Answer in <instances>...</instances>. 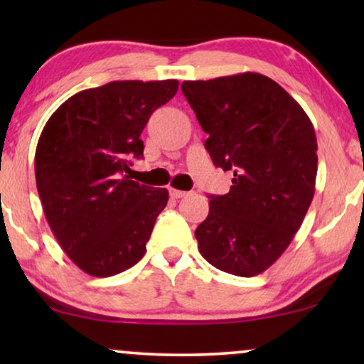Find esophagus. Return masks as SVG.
I'll list each match as a JSON object with an SVG mask.
<instances>
[{
  "label": "esophagus",
  "mask_w": 364,
  "mask_h": 364,
  "mask_svg": "<svg viewBox=\"0 0 364 364\" xmlns=\"http://www.w3.org/2000/svg\"><path fill=\"white\" fill-rule=\"evenodd\" d=\"M188 192H186V191H177V188H171V197L172 198H182V197H186Z\"/></svg>",
  "instance_id": "34e87169"
}]
</instances>
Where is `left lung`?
<instances>
[{"instance_id":"8db88e82","label":"left lung","mask_w":364,"mask_h":364,"mask_svg":"<svg viewBox=\"0 0 364 364\" xmlns=\"http://www.w3.org/2000/svg\"><path fill=\"white\" fill-rule=\"evenodd\" d=\"M213 164L232 171L225 196H210L196 230L198 252L218 270L255 277L273 265L301 227L315 193V129L273 79L242 73L182 82Z\"/></svg>"}]
</instances>
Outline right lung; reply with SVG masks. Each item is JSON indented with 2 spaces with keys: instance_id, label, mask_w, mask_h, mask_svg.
I'll return each mask as SVG.
<instances>
[{
  "instance_id": "obj_1",
  "label": "right lung",
  "mask_w": 364,
  "mask_h": 364,
  "mask_svg": "<svg viewBox=\"0 0 364 364\" xmlns=\"http://www.w3.org/2000/svg\"><path fill=\"white\" fill-rule=\"evenodd\" d=\"M178 81H112L74 94L38 141L34 172L44 215L66 255L92 277H112L146 253L167 188L124 176L141 159V134Z\"/></svg>"
}]
</instances>
